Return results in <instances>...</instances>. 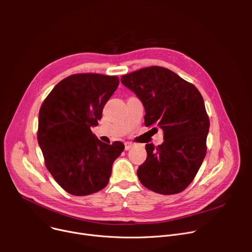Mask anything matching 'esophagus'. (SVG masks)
<instances>
[{"label": "esophagus", "instance_id": "obj_1", "mask_svg": "<svg viewBox=\"0 0 252 252\" xmlns=\"http://www.w3.org/2000/svg\"><path fill=\"white\" fill-rule=\"evenodd\" d=\"M134 147V144L133 143H130V142H126L125 143V149L127 151V150H129L130 148H133Z\"/></svg>", "mask_w": 252, "mask_h": 252}]
</instances>
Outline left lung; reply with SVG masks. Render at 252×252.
I'll list each match as a JSON object with an SVG mask.
<instances>
[{
    "label": "left lung",
    "mask_w": 252,
    "mask_h": 252,
    "mask_svg": "<svg viewBox=\"0 0 252 252\" xmlns=\"http://www.w3.org/2000/svg\"><path fill=\"white\" fill-rule=\"evenodd\" d=\"M121 81L141 100L146 126L163 130L161 145L145 146L147 158L137 170L140 182L163 195L182 192L195 178L206 154L209 119L201 94L160 66L130 72Z\"/></svg>",
    "instance_id": "obj_1"
}]
</instances>
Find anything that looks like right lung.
Returning a JSON list of instances; mask_svg holds the SVG:
<instances>
[{
  "label": "right lung",
  "instance_id": "1",
  "mask_svg": "<svg viewBox=\"0 0 252 252\" xmlns=\"http://www.w3.org/2000/svg\"><path fill=\"white\" fill-rule=\"evenodd\" d=\"M118 84L117 76L73 74L41 106L37 142L50 174L69 194L90 195L107 186L112 164L125 149L122 142L103 143L91 130Z\"/></svg>",
  "mask_w": 252,
  "mask_h": 252
}]
</instances>
